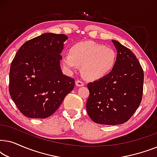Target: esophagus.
<instances>
[{
  "label": "esophagus",
  "mask_w": 157,
  "mask_h": 157,
  "mask_svg": "<svg viewBox=\"0 0 157 157\" xmlns=\"http://www.w3.org/2000/svg\"><path fill=\"white\" fill-rule=\"evenodd\" d=\"M76 85L77 86H83L84 85V83H83V81L81 80H77L76 81Z\"/></svg>",
  "instance_id": "1"
}]
</instances>
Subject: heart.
Returning a JSON list of instances; mask_svg holds the SVG:
<instances>
[{"mask_svg": "<svg viewBox=\"0 0 157 157\" xmlns=\"http://www.w3.org/2000/svg\"><path fill=\"white\" fill-rule=\"evenodd\" d=\"M116 61L117 54L113 49L93 41L76 44L63 58L66 69L74 71L78 66H82L85 76L93 80L108 75L114 68Z\"/></svg>", "mask_w": 157, "mask_h": 157, "instance_id": "heart-1", "label": "heart"}]
</instances>
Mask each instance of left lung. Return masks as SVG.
<instances>
[{
  "instance_id": "left-lung-1",
  "label": "left lung",
  "mask_w": 157,
  "mask_h": 157,
  "mask_svg": "<svg viewBox=\"0 0 157 157\" xmlns=\"http://www.w3.org/2000/svg\"><path fill=\"white\" fill-rule=\"evenodd\" d=\"M117 51L113 69L104 78L88 83L86 110L95 123L117 125L129 120L140 105L144 71L130 49L112 40Z\"/></svg>"
}]
</instances>
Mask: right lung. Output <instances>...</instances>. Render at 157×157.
<instances>
[{"label":"right lung","instance_id":"1","mask_svg":"<svg viewBox=\"0 0 157 157\" xmlns=\"http://www.w3.org/2000/svg\"><path fill=\"white\" fill-rule=\"evenodd\" d=\"M67 38L64 34H42L23 44L13 59L9 93L25 117H50L74 89L75 80L63 75L60 66Z\"/></svg>","mask_w":157,"mask_h":157}]
</instances>
